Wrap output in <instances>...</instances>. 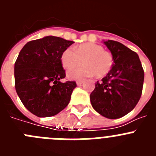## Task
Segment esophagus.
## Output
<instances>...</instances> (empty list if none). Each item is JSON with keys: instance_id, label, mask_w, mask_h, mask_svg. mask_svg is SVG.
<instances>
[{"instance_id": "obj_1", "label": "esophagus", "mask_w": 156, "mask_h": 156, "mask_svg": "<svg viewBox=\"0 0 156 156\" xmlns=\"http://www.w3.org/2000/svg\"><path fill=\"white\" fill-rule=\"evenodd\" d=\"M83 83V80H77L76 81V84L77 85H81Z\"/></svg>"}]
</instances>
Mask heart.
Listing matches in <instances>:
<instances>
[{
    "instance_id": "obj_1",
    "label": "heart",
    "mask_w": 156,
    "mask_h": 156,
    "mask_svg": "<svg viewBox=\"0 0 156 156\" xmlns=\"http://www.w3.org/2000/svg\"><path fill=\"white\" fill-rule=\"evenodd\" d=\"M62 66L67 70L72 69L83 63V66L68 73L69 79L78 80L96 76L98 78L109 73L114 64L113 56L101 45L94 43H84L62 52Z\"/></svg>"
}]
</instances>
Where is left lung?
I'll return each mask as SVG.
<instances>
[{
	"instance_id": "left-lung-1",
	"label": "left lung",
	"mask_w": 156,
	"mask_h": 156,
	"mask_svg": "<svg viewBox=\"0 0 156 156\" xmlns=\"http://www.w3.org/2000/svg\"><path fill=\"white\" fill-rule=\"evenodd\" d=\"M104 43L113 56L114 64L109 73L95 83L90 102L100 115L118 119L132 111L140 100L144 69L136 52L117 41Z\"/></svg>"
}]
</instances>
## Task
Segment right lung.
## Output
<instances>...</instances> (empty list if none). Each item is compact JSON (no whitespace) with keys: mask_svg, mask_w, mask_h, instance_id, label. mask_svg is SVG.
<instances>
[{"mask_svg":"<svg viewBox=\"0 0 156 156\" xmlns=\"http://www.w3.org/2000/svg\"><path fill=\"white\" fill-rule=\"evenodd\" d=\"M73 41L48 36L28 42L15 63V86L24 106L38 117H50L69 103L75 81L62 83L61 54Z\"/></svg>","mask_w":156,"mask_h":156,"instance_id":"right-lung-1","label":"right lung"}]
</instances>
